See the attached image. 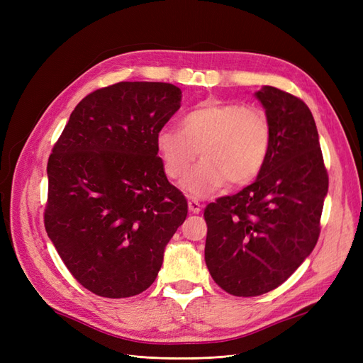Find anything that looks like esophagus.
Instances as JSON below:
<instances>
[{"label":"esophagus","instance_id":"obj_1","mask_svg":"<svg viewBox=\"0 0 363 363\" xmlns=\"http://www.w3.org/2000/svg\"><path fill=\"white\" fill-rule=\"evenodd\" d=\"M188 207H189V211L192 213H200L201 212V204L196 201V200H189L188 201Z\"/></svg>","mask_w":363,"mask_h":363}]
</instances>
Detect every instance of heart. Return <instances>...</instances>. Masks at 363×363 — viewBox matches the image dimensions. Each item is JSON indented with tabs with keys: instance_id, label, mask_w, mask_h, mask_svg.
<instances>
[{
	"instance_id": "b5f03b06",
	"label": "heart",
	"mask_w": 363,
	"mask_h": 363,
	"mask_svg": "<svg viewBox=\"0 0 363 363\" xmlns=\"http://www.w3.org/2000/svg\"><path fill=\"white\" fill-rule=\"evenodd\" d=\"M156 142L172 180L184 177L200 151L203 160L184 179L183 189L206 199L225 182L244 186L257 177L269 156L272 127L257 106L208 98L182 118V130L163 127Z\"/></svg>"
}]
</instances>
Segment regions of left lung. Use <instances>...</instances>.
<instances>
[{
	"mask_svg": "<svg viewBox=\"0 0 363 363\" xmlns=\"http://www.w3.org/2000/svg\"><path fill=\"white\" fill-rule=\"evenodd\" d=\"M256 96L272 127L265 167L247 188L204 208L207 269L235 296L267 294L292 276L320 238L328 191L309 107L272 86Z\"/></svg>",
	"mask_w": 363,
	"mask_h": 363,
	"instance_id": "left-lung-1",
	"label": "left lung"
}]
</instances>
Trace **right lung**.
<instances>
[{
    "instance_id": "1",
    "label": "right lung",
    "mask_w": 363,
    "mask_h": 363,
    "mask_svg": "<svg viewBox=\"0 0 363 363\" xmlns=\"http://www.w3.org/2000/svg\"><path fill=\"white\" fill-rule=\"evenodd\" d=\"M180 101L169 83L101 87L77 104L52 147L43 223L72 277L95 295L148 289L188 215L156 142Z\"/></svg>"
}]
</instances>
